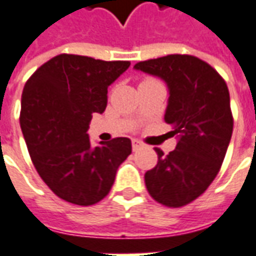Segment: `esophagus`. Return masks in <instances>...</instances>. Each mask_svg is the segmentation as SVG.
Wrapping results in <instances>:
<instances>
[{"label":"esophagus","mask_w":256,"mask_h":256,"mask_svg":"<svg viewBox=\"0 0 256 256\" xmlns=\"http://www.w3.org/2000/svg\"><path fill=\"white\" fill-rule=\"evenodd\" d=\"M132 145H133V150H138L142 146V144L138 140H133V141H132Z\"/></svg>","instance_id":"1"}]
</instances>
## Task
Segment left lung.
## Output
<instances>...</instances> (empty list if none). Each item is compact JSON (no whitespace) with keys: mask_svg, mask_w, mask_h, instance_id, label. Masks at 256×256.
I'll return each instance as SVG.
<instances>
[{"mask_svg":"<svg viewBox=\"0 0 256 256\" xmlns=\"http://www.w3.org/2000/svg\"><path fill=\"white\" fill-rule=\"evenodd\" d=\"M134 70L167 84L164 122L178 136L168 155L156 148L158 164L145 172V185L158 203L181 207L198 198L220 172L233 132L229 90L210 64L188 54L140 62Z\"/></svg>","mask_w":256,"mask_h":256,"instance_id":"8db88e82","label":"left lung"}]
</instances>
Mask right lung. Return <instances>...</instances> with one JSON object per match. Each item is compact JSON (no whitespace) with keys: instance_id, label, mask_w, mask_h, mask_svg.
Wrapping results in <instances>:
<instances>
[{"instance_id":"right-lung-1","label":"right lung","mask_w":256,"mask_h":256,"mask_svg":"<svg viewBox=\"0 0 256 256\" xmlns=\"http://www.w3.org/2000/svg\"><path fill=\"white\" fill-rule=\"evenodd\" d=\"M128 67V62L58 54L26 84L20 128L31 160L44 182L66 202H100L132 154L130 138L118 137L93 146L88 134L93 114L106 111L110 84Z\"/></svg>"}]
</instances>
